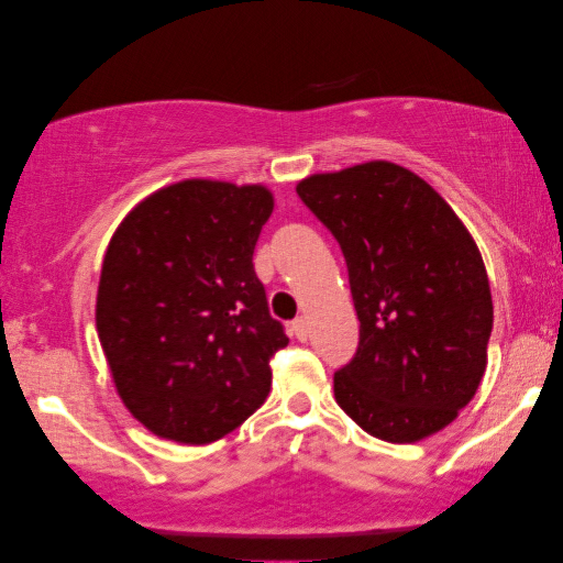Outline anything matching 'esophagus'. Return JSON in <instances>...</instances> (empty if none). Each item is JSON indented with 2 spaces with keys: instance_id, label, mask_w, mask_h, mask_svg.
<instances>
[{
  "instance_id": "obj_1",
  "label": "esophagus",
  "mask_w": 563,
  "mask_h": 563,
  "mask_svg": "<svg viewBox=\"0 0 563 563\" xmlns=\"http://www.w3.org/2000/svg\"><path fill=\"white\" fill-rule=\"evenodd\" d=\"M291 333H295L297 341H307V335H310V328H307V320L305 318H297L291 322Z\"/></svg>"
}]
</instances>
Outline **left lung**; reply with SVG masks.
<instances>
[{
    "label": "left lung",
    "instance_id": "left-lung-1",
    "mask_svg": "<svg viewBox=\"0 0 563 563\" xmlns=\"http://www.w3.org/2000/svg\"><path fill=\"white\" fill-rule=\"evenodd\" d=\"M297 195L341 245L361 322L335 402L389 443L443 430L487 368L492 295L474 238L428 181L389 161L307 176Z\"/></svg>",
    "mask_w": 563,
    "mask_h": 563
}]
</instances>
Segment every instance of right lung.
<instances>
[{
  "label": "right lung",
  "mask_w": 563,
  "mask_h": 563,
  "mask_svg": "<svg viewBox=\"0 0 563 563\" xmlns=\"http://www.w3.org/2000/svg\"><path fill=\"white\" fill-rule=\"evenodd\" d=\"M274 197L261 184L187 179L143 199L107 245L97 333L118 395L168 441L205 445L243 426L289 343L253 268Z\"/></svg>",
  "instance_id": "1"
}]
</instances>
